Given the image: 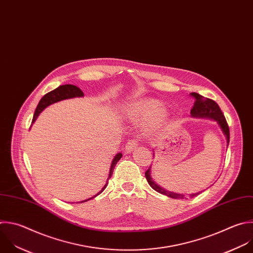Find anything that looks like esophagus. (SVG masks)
Listing matches in <instances>:
<instances>
[{
    "instance_id": "esophagus-1",
    "label": "esophagus",
    "mask_w": 253,
    "mask_h": 253,
    "mask_svg": "<svg viewBox=\"0 0 253 253\" xmlns=\"http://www.w3.org/2000/svg\"><path fill=\"white\" fill-rule=\"evenodd\" d=\"M137 145H138V143H137L136 140H130V141H128L127 144H126V146H125V152H126V153H131V152H133V151L137 148Z\"/></svg>"
}]
</instances>
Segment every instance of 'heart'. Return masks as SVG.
Listing matches in <instances>:
<instances>
[{
  "label": "heart",
  "mask_w": 253,
  "mask_h": 253,
  "mask_svg": "<svg viewBox=\"0 0 253 253\" xmlns=\"http://www.w3.org/2000/svg\"><path fill=\"white\" fill-rule=\"evenodd\" d=\"M123 115L133 122H148L166 115L165 104L157 99L132 102L124 108Z\"/></svg>",
  "instance_id": "obj_1"
}]
</instances>
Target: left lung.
<instances>
[{"label":"left lung","mask_w":253,"mask_h":253,"mask_svg":"<svg viewBox=\"0 0 253 253\" xmlns=\"http://www.w3.org/2000/svg\"><path fill=\"white\" fill-rule=\"evenodd\" d=\"M191 96L195 99L194 107L191 110V116L195 117V118H207V119H211V120L215 121L218 124L221 132L223 133V135L226 139V145L228 146V143H229V129H228V125L226 123V120H225L219 106L213 100L206 98V97L200 95L199 93L192 92ZM153 156H154V153H153ZM145 177L147 179V182L151 186V188L153 190H155L156 192H158L162 195H165V196L169 197V198H172V199H177V200L186 199V196L184 194H178V193H174V192H171V191H167L166 189H164L160 185H158L151 176V166L149 167V169L146 171ZM200 194H201V192L196 193V194H191V195H189V198H194V197H196Z\"/></svg>","instance_id":"1"}]
</instances>
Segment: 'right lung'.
<instances>
[{
	"label": "right lung",
	"instance_id": "obj_1",
	"mask_svg": "<svg viewBox=\"0 0 253 253\" xmlns=\"http://www.w3.org/2000/svg\"><path fill=\"white\" fill-rule=\"evenodd\" d=\"M84 94L83 92L80 90V88H78L77 86L75 85H72V84H64V85H60L58 86L57 88H55L54 90L46 93L39 102L38 106H37V109L35 111V114H34V118H33V122L32 123H35V121L37 120V118L39 117V115L46 108L48 107L49 105L53 104V103H56L58 101H61V100H64V99H70V98H75V97H83ZM122 157V154L121 153H117L115 155V157L113 158L112 160V163H111V166H110V170H109V176H108V179L104 185V187L101 189V191H99L95 196L85 200V201H82L80 203H84V202H87L95 197H97L99 194H101L105 188L107 187L108 185V180L109 178L112 176L113 174V171H114V168L117 164V162L121 159Z\"/></svg>",
	"mask_w": 253,
	"mask_h": 253
}]
</instances>
